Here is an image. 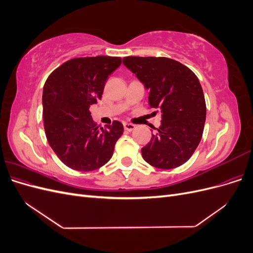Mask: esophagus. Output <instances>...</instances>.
Listing matches in <instances>:
<instances>
[{
    "label": "esophagus",
    "instance_id": "1",
    "mask_svg": "<svg viewBox=\"0 0 253 253\" xmlns=\"http://www.w3.org/2000/svg\"><path fill=\"white\" fill-rule=\"evenodd\" d=\"M124 127H125L126 131L131 132V131H133V129H135L136 126H134L132 124H124Z\"/></svg>",
    "mask_w": 253,
    "mask_h": 253
}]
</instances>
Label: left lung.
Masks as SVG:
<instances>
[{
    "instance_id": "left-lung-1",
    "label": "left lung",
    "mask_w": 253,
    "mask_h": 253,
    "mask_svg": "<svg viewBox=\"0 0 253 253\" xmlns=\"http://www.w3.org/2000/svg\"><path fill=\"white\" fill-rule=\"evenodd\" d=\"M124 64L149 90V104L160 109L162 126L141 149L143 159L158 169L188 162L200 144L206 121V102L195 74L165 57H126Z\"/></svg>"
}]
</instances>
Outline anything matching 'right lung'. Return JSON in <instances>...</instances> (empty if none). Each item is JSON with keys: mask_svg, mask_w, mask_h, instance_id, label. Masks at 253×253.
<instances>
[{"mask_svg": "<svg viewBox=\"0 0 253 253\" xmlns=\"http://www.w3.org/2000/svg\"><path fill=\"white\" fill-rule=\"evenodd\" d=\"M120 64L119 57L75 58L56 68L44 84L45 134L59 159L73 170L94 171L104 166L124 134V126L117 120L99 128L89 112Z\"/></svg>", "mask_w": 253, "mask_h": 253, "instance_id": "add662e5", "label": "right lung"}]
</instances>
